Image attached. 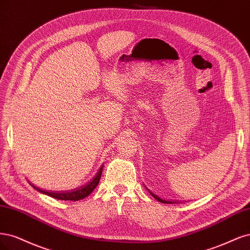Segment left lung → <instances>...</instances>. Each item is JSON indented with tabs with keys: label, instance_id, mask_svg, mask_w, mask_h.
<instances>
[{
	"label": "left lung",
	"instance_id": "8db88e82",
	"mask_svg": "<svg viewBox=\"0 0 250 250\" xmlns=\"http://www.w3.org/2000/svg\"><path fill=\"white\" fill-rule=\"evenodd\" d=\"M147 189V188H146ZM148 190V189H147ZM148 192L150 193V194L152 195V196H154L158 201H160V203H162V204H175V201H172V200H164V199H162V198H160L159 196H157L156 194H154V193H152V192H150L149 190H148Z\"/></svg>",
	"mask_w": 250,
	"mask_h": 250
}]
</instances>
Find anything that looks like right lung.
Returning <instances> with one entry per match:
<instances>
[{
    "label": "right lung",
    "mask_w": 250,
    "mask_h": 250,
    "mask_svg": "<svg viewBox=\"0 0 250 250\" xmlns=\"http://www.w3.org/2000/svg\"><path fill=\"white\" fill-rule=\"evenodd\" d=\"M103 165L102 167L99 169V171L96 172L94 178L90 181L88 182L85 186L83 187H80L78 189H74L71 191H64V192H49V191H45V190H42L39 189L35 186H33L37 191L43 193V194L49 195L51 197H54L56 199H60V200H72V201H77L80 199H83L85 197H87L88 195L91 194V192L95 189V187L98 186V184L100 183L101 180V176H102V172H103Z\"/></svg>",
    "instance_id": "obj_1"
}]
</instances>
